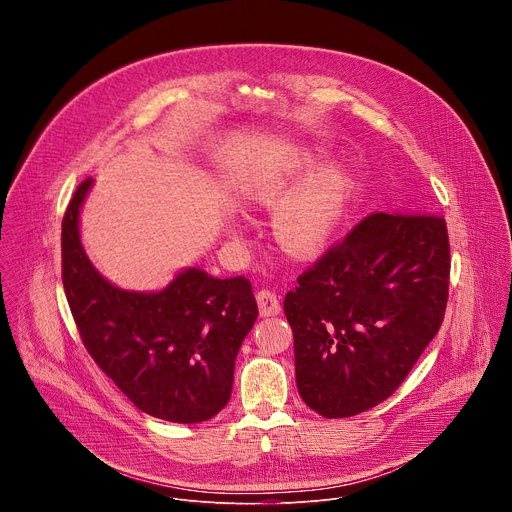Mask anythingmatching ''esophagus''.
Instances as JSON below:
<instances>
[{"label":"esophagus","instance_id":"esophagus-1","mask_svg":"<svg viewBox=\"0 0 512 512\" xmlns=\"http://www.w3.org/2000/svg\"><path fill=\"white\" fill-rule=\"evenodd\" d=\"M257 304H259L261 316H277L281 312V302H279L275 291H271V289H261L259 291Z\"/></svg>","mask_w":512,"mask_h":512}]
</instances>
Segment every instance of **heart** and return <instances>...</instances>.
Wrapping results in <instances>:
<instances>
[{
	"instance_id": "heart-1",
	"label": "heart",
	"mask_w": 512,
	"mask_h": 512,
	"mask_svg": "<svg viewBox=\"0 0 512 512\" xmlns=\"http://www.w3.org/2000/svg\"><path fill=\"white\" fill-rule=\"evenodd\" d=\"M291 178L273 176L259 182L251 196L263 206H273L287 192ZM348 196V176L326 168L310 176L300 188L283 198L273 214V231L279 245L298 257L318 253L332 237Z\"/></svg>"
}]
</instances>
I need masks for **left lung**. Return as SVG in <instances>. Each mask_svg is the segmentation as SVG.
I'll list each match as a JSON object with an SVG mask.
<instances>
[{
  "label": "left lung",
  "mask_w": 512,
  "mask_h": 512,
  "mask_svg": "<svg viewBox=\"0 0 512 512\" xmlns=\"http://www.w3.org/2000/svg\"><path fill=\"white\" fill-rule=\"evenodd\" d=\"M448 289L442 216L375 212L360 221L283 300L304 403L336 419L391 397L440 330Z\"/></svg>",
  "instance_id": "1"
}]
</instances>
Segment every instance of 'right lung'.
<instances>
[{
	"instance_id": "obj_1",
	"label": "right lung",
	"mask_w": 512,
	"mask_h": 512,
	"mask_svg": "<svg viewBox=\"0 0 512 512\" xmlns=\"http://www.w3.org/2000/svg\"><path fill=\"white\" fill-rule=\"evenodd\" d=\"M91 184H79L62 218L64 294L87 352L143 413L174 423L214 417L231 399L235 358L259 314L251 281L190 267L154 294L111 285L79 237Z\"/></svg>"
}]
</instances>
